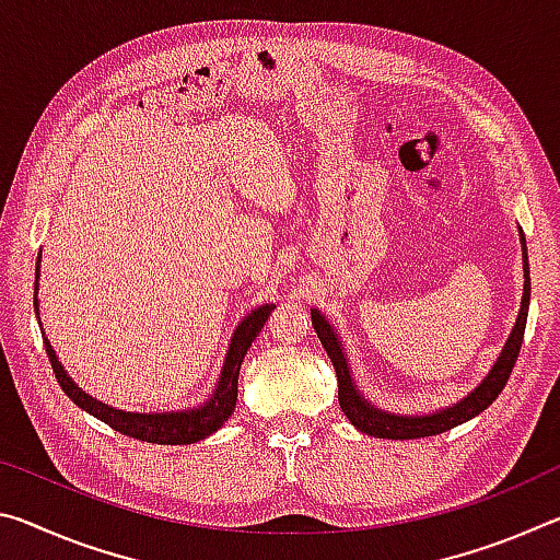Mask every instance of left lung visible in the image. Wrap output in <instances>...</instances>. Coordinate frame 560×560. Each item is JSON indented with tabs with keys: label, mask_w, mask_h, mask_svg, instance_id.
I'll list each match as a JSON object with an SVG mask.
<instances>
[{
	"label": "left lung",
	"mask_w": 560,
	"mask_h": 560,
	"mask_svg": "<svg viewBox=\"0 0 560 560\" xmlns=\"http://www.w3.org/2000/svg\"><path fill=\"white\" fill-rule=\"evenodd\" d=\"M521 244H524V279H526L524 281V299H521L516 326L511 328L506 346L501 348V353L497 358L494 368L489 371V375L477 387H474L467 397H462L457 405L444 407V410H438L432 415H415V417L393 415V412L377 410L375 405L368 402L365 397L358 393L353 375H350L348 358L343 353V343H340L338 330L328 324L324 314H318L316 308H311V320H314V328L320 338V346L326 348L330 363H334V368H336L340 410H343L348 420L353 422V428H358L365 434H371V438H381V440L432 438V434L447 432L452 428H457V424L471 420L474 415L485 412L487 407L497 400L501 390H504L511 371H514L521 343H524V330H526L528 301H530V277H528V257H526L524 234H521Z\"/></svg>",
	"instance_id": "8db88e82"
}]
</instances>
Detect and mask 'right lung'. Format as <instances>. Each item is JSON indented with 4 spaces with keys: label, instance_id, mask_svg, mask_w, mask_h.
I'll return each instance as SVG.
<instances>
[{
    "label": "right lung",
    "instance_id": "1",
    "mask_svg": "<svg viewBox=\"0 0 560 560\" xmlns=\"http://www.w3.org/2000/svg\"><path fill=\"white\" fill-rule=\"evenodd\" d=\"M39 264H42V254L36 259V273H34V311L36 318H39ZM277 308L273 303H264V306L254 308L249 316H246L240 326H236L234 336L230 340V350L224 355V365L220 373V381H217V387L212 397L202 405L192 407V410H179V412H122L110 407L106 402L96 400L89 393H83L79 385H75L69 375H66L63 365L56 358L54 348L49 340L44 336V348L46 355H49V363L54 368L56 381H59L61 390L71 397V400L86 410L89 415L98 417L101 422H106L108 428H113L120 434H128V438L143 440V442H153V444H192L200 442L205 438H210L212 432H217L222 424L230 420V415L234 412L236 405V383H240V368L242 360L249 350L252 340L259 336V330L267 324V318L271 311ZM42 326V320H39Z\"/></svg>",
    "mask_w": 560,
    "mask_h": 560
}]
</instances>
